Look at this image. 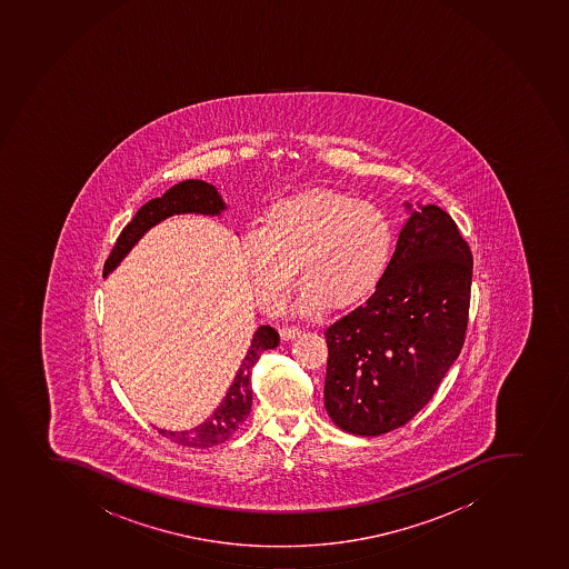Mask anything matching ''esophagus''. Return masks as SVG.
Returning <instances> with one entry per match:
<instances>
[{"mask_svg":"<svg viewBox=\"0 0 569 569\" xmlns=\"http://www.w3.org/2000/svg\"><path fill=\"white\" fill-rule=\"evenodd\" d=\"M302 333V329L298 328V326H283L280 329V335H282V339L289 340L295 339L298 335Z\"/></svg>","mask_w":569,"mask_h":569,"instance_id":"1","label":"esophagus"}]
</instances>
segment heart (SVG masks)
I'll use <instances>...</instances> for the list:
<instances>
[{
  "instance_id": "obj_1",
  "label": "heart",
  "mask_w": 569,
  "mask_h": 569,
  "mask_svg": "<svg viewBox=\"0 0 569 569\" xmlns=\"http://www.w3.org/2000/svg\"><path fill=\"white\" fill-rule=\"evenodd\" d=\"M241 252L263 308L278 311L297 286L298 308L322 313L353 308L379 286L393 254V227L376 203L315 190L274 204Z\"/></svg>"
}]
</instances>
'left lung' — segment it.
<instances>
[{"label": "left lung", "mask_w": 569, "mask_h": 569, "mask_svg": "<svg viewBox=\"0 0 569 569\" xmlns=\"http://www.w3.org/2000/svg\"><path fill=\"white\" fill-rule=\"evenodd\" d=\"M408 218L376 291L329 323L323 405L345 432L381 436L432 399L463 348L472 252L438 204Z\"/></svg>", "instance_id": "8db88e82"}]
</instances>
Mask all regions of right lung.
Returning a JSON list of instances; mask_svg holds the SVG:
<instances>
[{"instance_id": "right-lung-1", "label": "right lung", "mask_w": 569, "mask_h": 569, "mask_svg": "<svg viewBox=\"0 0 569 569\" xmlns=\"http://www.w3.org/2000/svg\"><path fill=\"white\" fill-rule=\"evenodd\" d=\"M224 209L227 207H224L223 199L212 184L199 181V179H188L183 183L173 184L162 198L151 199L147 204H142L136 218L126 224L117 238L110 258L106 260L104 274H110L119 266L120 260L131 251V247L141 240L144 232L162 219L173 214L219 216ZM278 342H280V337H278L277 329L271 326H260L256 329L251 345H249L251 348L247 350L240 370L236 371L234 381L229 386L227 396L223 397V401L219 402L214 412L192 430H183V432L159 430V433H162L164 438L172 439L173 443L192 447V449H209L214 445L224 443L251 412L252 368L260 359V355L266 350L277 348Z\"/></svg>"}]
</instances>
